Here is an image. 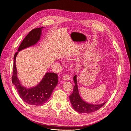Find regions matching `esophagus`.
<instances>
[{
  "instance_id": "34e87169",
  "label": "esophagus",
  "mask_w": 131,
  "mask_h": 131,
  "mask_svg": "<svg viewBox=\"0 0 131 131\" xmlns=\"http://www.w3.org/2000/svg\"><path fill=\"white\" fill-rule=\"evenodd\" d=\"M70 77L68 74H66L63 77V79L64 80H70Z\"/></svg>"
}]
</instances>
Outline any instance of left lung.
<instances>
[{
	"label": "left lung",
	"mask_w": 131,
	"mask_h": 131,
	"mask_svg": "<svg viewBox=\"0 0 131 131\" xmlns=\"http://www.w3.org/2000/svg\"><path fill=\"white\" fill-rule=\"evenodd\" d=\"M73 80L75 83L73 91L72 94L69 96L70 103L72 104L73 109L80 113H90L95 112L100 109L103 106L105 103H103L101 104L93 105L89 104L83 101L79 93V91L77 85V75H75L73 78Z\"/></svg>",
	"instance_id": "obj_1"
}]
</instances>
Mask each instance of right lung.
Returning <instances> with one entry per match:
<instances>
[{
  "label": "right lung",
  "instance_id": "add662e5",
  "mask_svg": "<svg viewBox=\"0 0 131 131\" xmlns=\"http://www.w3.org/2000/svg\"><path fill=\"white\" fill-rule=\"evenodd\" d=\"M41 28L42 27L31 30L22 41L18 49V51L35 44L40 39ZM18 52H16L14 57L12 82L16 88L19 96L27 103L33 105H41L44 104L49 100L53 89L58 84L57 74L54 73H46L37 86L30 89L23 87L21 85L17 77L15 61Z\"/></svg>",
  "mask_w": 131,
  "mask_h": 131
}]
</instances>
